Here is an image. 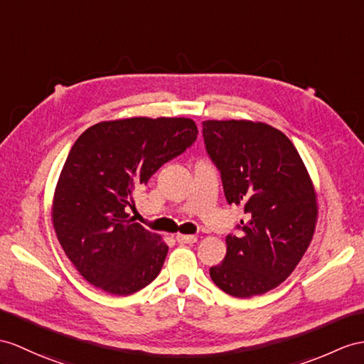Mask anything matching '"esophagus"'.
<instances>
[{
	"instance_id": "esophagus-1",
	"label": "esophagus",
	"mask_w": 364,
	"mask_h": 364,
	"mask_svg": "<svg viewBox=\"0 0 364 364\" xmlns=\"http://www.w3.org/2000/svg\"><path fill=\"white\" fill-rule=\"evenodd\" d=\"M176 241L179 244H194L198 241V237L193 236V235H177Z\"/></svg>"
}]
</instances>
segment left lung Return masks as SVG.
Here are the masks:
<instances>
[{"label": "left lung", "mask_w": 364, "mask_h": 364, "mask_svg": "<svg viewBox=\"0 0 364 364\" xmlns=\"http://www.w3.org/2000/svg\"><path fill=\"white\" fill-rule=\"evenodd\" d=\"M207 154L220 173L227 202L247 215L225 237L224 261L210 277L236 298L262 295L295 270L312 241L316 194L286 134L250 120L202 122Z\"/></svg>", "instance_id": "obj_1"}]
</instances>
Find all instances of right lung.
I'll list each match as a JSON object with an SVG mask.
<instances>
[{
    "label": "right lung",
    "mask_w": 364,
    "mask_h": 364,
    "mask_svg": "<svg viewBox=\"0 0 364 364\" xmlns=\"http://www.w3.org/2000/svg\"><path fill=\"white\" fill-rule=\"evenodd\" d=\"M198 139L183 117H132L87 128L70 148L52 203L60 245L82 277L112 295L154 281L168 245L128 215L132 196Z\"/></svg>",
    "instance_id": "obj_1"
}]
</instances>
